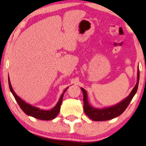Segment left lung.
<instances>
[{"instance_id": "obj_1", "label": "left lung", "mask_w": 146, "mask_h": 146, "mask_svg": "<svg viewBox=\"0 0 146 146\" xmlns=\"http://www.w3.org/2000/svg\"><path fill=\"white\" fill-rule=\"evenodd\" d=\"M139 81V70L138 67V73H137V82L132 89L130 94L129 95L128 98H126L123 101L119 103L118 104L114 106L109 107V108H104V109H97V108H93L88 104V100H87V93L86 91L84 88L81 89L83 92L84 95V110L86 115L91 119L93 121H107V120L112 119L119 115H120L124 112L128 106L131 102L132 99L133 98L134 95L137 93V88H138Z\"/></svg>"}]
</instances>
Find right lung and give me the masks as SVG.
I'll return each instance as SVG.
<instances>
[{"instance_id":"obj_1","label":"right lung","mask_w":146,"mask_h":146,"mask_svg":"<svg viewBox=\"0 0 146 146\" xmlns=\"http://www.w3.org/2000/svg\"><path fill=\"white\" fill-rule=\"evenodd\" d=\"M8 81H9V86L10 90H11L13 95H14L15 100H16V102H18L19 106L21 107V108L23 110V112H24L25 114L41 120H51L53 119L56 118V117L59 114L60 110V106H61L62 102L64 93L61 95V97H60L59 100V102H58V104H57L56 106H55L53 109L50 110H40L38 108H36V107L32 106H31L30 104H27L26 102H25L23 100H22L15 93L14 90H13L12 87H11V83H10L9 78V80H8ZM66 90V88L65 89V90ZM65 90L64 91V93L65 92Z\"/></svg>"}]
</instances>
